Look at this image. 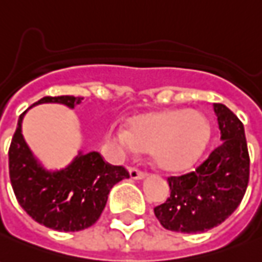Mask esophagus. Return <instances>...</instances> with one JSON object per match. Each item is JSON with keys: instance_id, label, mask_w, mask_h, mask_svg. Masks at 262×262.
Masks as SVG:
<instances>
[{"instance_id": "obj_1", "label": "esophagus", "mask_w": 262, "mask_h": 262, "mask_svg": "<svg viewBox=\"0 0 262 262\" xmlns=\"http://www.w3.org/2000/svg\"><path fill=\"white\" fill-rule=\"evenodd\" d=\"M129 173H130L132 179H143L144 176H146L144 171L136 169V167H130V169H129Z\"/></svg>"}]
</instances>
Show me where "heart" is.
Here are the masks:
<instances>
[{
  "mask_svg": "<svg viewBox=\"0 0 262 262\" xmlns=\"http://www.w3.org/2000/svg\"><path fill=\"white\" fill-rule=\"evenodd\" d=\"M207 119L195 111H160L132 119L127 132L113 129L109 139L119 151H150L159 167H190L206 149Z\"/></svg>",
  "mask_w": 262,
  "mask_h": 262,
  "instance_id": "obj_1",
  "label": "heart"
}]
</instances>
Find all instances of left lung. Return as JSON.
I'll return each mask as SVG.
<instances>
[{
  "instance_id": "1",
  "label": "left lung",
  "mask_w": 262,
  "mask_h": 262,
  "mask_svg": "<svg viewBox=\"0 0 262 262\" xmlns=\"http://www.w3.org/2000/svg\"><path fill=\"white\" fill-rule=\"evenodd\" d=\"M223 143L206 160L182 176L167 177L170 195L155 207L166 230L204 233L227 220L238 207L250 180V155L244 126L223 103H214Z\"/></svg>"
}]
</instances>
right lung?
I'll return each instance as SVG.
<instances>
[{"instance_id": "right-lung-1", "label": "right lung", "mask_w": 262, "mask_h": 262, "mask_svg": "<svg viewBox=\"0 0 262 262\" xmlns=\"http://www.w3.org/2000/svg\"><path fill=\"white\" fill-rule=\"evenodd\" d=\"M83 98L45 96L38 103H62L75 107ZM27 112V111H25ZM25 112L18 119L11 140L10 179L19 206L42 226L56 231H80L99 220L111 188L129 177L123 166L105 162L98 151L79 153V156L59 171H47L24 140L21 123Z\"/></svg>"}]
</instances>
